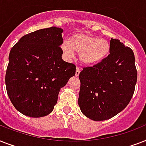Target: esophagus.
Returning <instances> with one entry per match:
<instances>
[{
    "label": "esophagus",
    "instance_id": "34e87169",
    "mask_svg": "<svg viewBox=\"0 0 146 146\" xmlns=\"http://www.w3.org/2000/svg\"><path fill=\"white\" fill-rule=\"evenodd\" d=\"M80 70H81L80 69V67H76V76H78L80 75Z\"/></svg>",
    "mask_w": 146,
    "mask_h": 146
}]
</instances>
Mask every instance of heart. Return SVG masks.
<instances>
[{"label": "heart", "mask_w": 146, "mask_h": 146, "mask_svg": "<svg viewBox=\"0 0 146 146\" xmlns=\"http://www.w3.org/2000/svg\"><path fill=\"white\" fill-rule=\"evenodd\" d=\"M62 51L67 58L74 56V51L80 54V61L86 66H92L102 62L111 51V45L105 38H98L88 35H77L70 38V42H64Z\"/></svg>", "instance_id": "b5f03b06"}]
</instances>
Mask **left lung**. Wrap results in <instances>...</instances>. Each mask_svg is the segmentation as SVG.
Instances as JSON below:
<instances>
[{
	"label": "left lung",
	"mask_w": 146,
	"mask_h": 146,
	"mask_svg": "<svg viewBox=\"0 0 146 146\" xmlns=\"http://www.w3.org/2000/svg\"><path fill=\"white\" fill-rule=\"evenodd\" d=\"M110 54L80 72L78 104L82 113L96 121L108 120L127 106L133 96L137 70L134 53L111 38Z\"/></svg>",
	"instance_id": "left-lung-1"
}]
</instances>
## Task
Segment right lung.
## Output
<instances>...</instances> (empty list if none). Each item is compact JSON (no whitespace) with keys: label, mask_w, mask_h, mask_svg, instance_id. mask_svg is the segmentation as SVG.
<instances>
[{"label":"right lung","mask_w":146,"mask_h":146,"mask_svg":"<svg viewBox=\"0 0 146 146\" xmlns=\"http://www.w3.org/2000/svg\"><path fill=\"white\" fill-rule=\"evenodd\" d=\"M63 29L54 26L24 35L9 54L7 92L17 111L41 117L53 111L62 87L76 74V66L62 59Z\"/></svg>","instance_id":"1"}]
</instances>
